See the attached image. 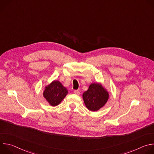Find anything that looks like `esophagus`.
I'll use <instances>...</instances> for the list:
<instances>
[{
	"label": "esophagus",
	"mask_w": 154,
	"mask_h": 154,
	"mask_svg": "<svg viewBox=\"0 0 154 154\" xmlns=\"http://www.w3.org/2000/svg\"><path fill=\"white\" fill-rule=\"evenodd\" d=\"M74 93L75 94L79 95V94H80V91H78V90H74Z\"/></svg>",
	"instance_id": "obj_1"
}]
</instances>
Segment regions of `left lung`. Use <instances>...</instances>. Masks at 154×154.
<instances>
[{
    "mask_svg": "<svg viewBox=\"0 0 154 154\" xmlns=\"http://www.w3.org/2000/svg\"><path fill=\"white\" fill-rule=\"evenodd\" d=\"M86 107L91 112L98 111L107 102L109 93L105 87L99 83H92L82 95Z\"/></svg>",
    "mask_w": 154,
    "mask_h": 154,
    "instance_id": "obj_1",
    "label": "left lung"
}]
</instances>
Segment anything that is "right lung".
Wrapping results in <instances>:
<instances>
[{"instance_id": "1", "label": "right lung", "mask_w": 154, "mask_h": 154, "mask_svg": "<svg viewBox=\"0 0 154 154\" xmlns=\"http://www.w3.org/2000/svg\"><path fill=\"white\" fill-rule=\"evenodd\" d=\"M68 90L58 80H54L45 87L42 95L48 103L52 106L60 103L68 94Z\"/></svg>"}]
</instances>
